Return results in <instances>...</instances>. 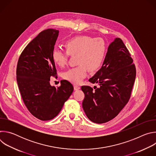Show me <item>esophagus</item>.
<instances>
[{"instance_id":"esophagus-1","label":"esophagus","mask_w":156,"mask_h":156,"mask_svg":"<svg viewBox=\"0 0 156 156\" xmlns=\"http://www.w3.org/2000/svg\"><path fill=\"white\" fill-rule=\"evenodd\" d=\"M80 89V87L78 85H74V90H78Z\"/></svg>"}]
</instances>
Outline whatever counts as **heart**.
I'll use <instances>...</instances> for the list:
<instances>
[{
    "label": "heart",
    "mask_w": 156,
    "mask_h": 156,
    "mask_svg": "<svg viewBox=\"0 0 156 156\" xmlns=\"http://www.w3.org/2000/svg\"><path fill=\"white\" fill-rule=\"evenodd\" d=\"M66 51L55 49L52 52L54 62L60 66H64L68 62L69 55L75 56L78 65L65 72L63 77L73 84H79L87 75V70L95 72L103 64L106 45L99 38L89 36H78L69 39L65 42Z\"/></svg>",
    "instance_id": "heart-1"
}]
</instances>
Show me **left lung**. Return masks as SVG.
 <instances>
[{"label":"left lung","instance_id":"obj_1","mask_svg":"<svg viewBox=\"0 0 156 156\" xmlns=\"http://www.w3.org/2000/svg\"><path fill=\"white\" fill-rule=\"evenodd\" d=\"M122 40L117 37L107 49L101 69L90 80L99 86H82L87 117L104 123L115 118L128 103L136 78V67Z\"/></svg>","mask_w":156,"mask_h":156}]
</instances>
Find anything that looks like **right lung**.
Segmentation results:
<instances>
[{
  "mask_svg": "<svg viewBox=\"0 0 156 156\" xmlns=\"http://www.w3.org/2000/svg\"><path fill=\"white\" fill-rule=\"evenodd\" d=\"M58 30L41 32L21 52L16 66V81L23 101L37 119L47 121L55 117L73 91V85L62 80L56 88L50 84L57 77L52 52Z\"/></svg>",
  "mask_w": 156,
  "mask_h": 156,
  "instance_id": "add662e5",
  "label": "right lung"
}]
</instances>
